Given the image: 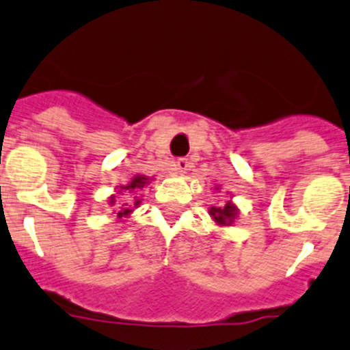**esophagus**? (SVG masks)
I'll list each match as a JSON object with an SVG mask.
<instances>
[{
    "label": "esophagus",
    "mask_w": 350,
    "mask_h": 350,
    "mask_svg": "<svg viewBox=\"0 0 350 350\" xmlns=\"http://www.w3.org/2000/svg\"><path fill=\"white\" fill-rule=\"evenodd\" d=\"M190 167H191V164H190V160L188 159H178L174 162V172L176 174H185L186 171H190Z\"/></svg>",
    "instance_id": "obj_1"
}]
</instances>
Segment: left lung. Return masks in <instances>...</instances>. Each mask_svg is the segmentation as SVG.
I'll list each match as a JSON object with an SVG mask.
<instances>
[{
  "instance_id": "8db88e82",
  "label": "left lung",
  "mask_w": 350,
  "mask_h": 350,
  "mask_svg": "<svg viewBox=\"0 0 350 350\" xmlns=\"http://www.w3.org/2000/svg\"><path fill=\"white\" fill-rule=\"evenodd\" d=\"M211 215L217 224H228L230 226L233 223L234 215H237V207L231 202H228L223 207H211Z\"/></svg>"
}]
</instances>
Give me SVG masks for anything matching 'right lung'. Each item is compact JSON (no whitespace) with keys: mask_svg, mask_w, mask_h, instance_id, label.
<instances>
[{"mask_svg":"<svg viewBox=\"0 0 350 350\" xmlns=\"http://www.w3.org/2000/svg\"><path fill=\"white\" fill-rule=\"evenodd\" d=\"M146 183H148V178H146V176H136V178H133V181H131L129 185L122 186L120 190H127V191H129V193H133V191L142 190V188L146 185ZM126 202H129V200H126ZM139 202H142V198H136L135 197V202H129V204H133V205H135V207H138ZM110 204H112V205L116 204L113 197H110ZM133 205L124 204L122 207H119V212H117V217H126V215L129 214L131 211H133Z\"/></svg>","mask_w":350,"mask_h":350,"instance_id":"obj_1","label":"right lung"}]
</instances>
